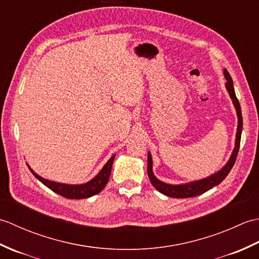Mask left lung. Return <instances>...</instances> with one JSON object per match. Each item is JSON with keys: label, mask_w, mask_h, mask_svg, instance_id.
<instances>
[{"label": "left lung", "mask_w": 259, "mask_h": 259, "mask_svg": "<svg viewBox=\"0 0 259 259\" xmlns=\"http://www.w3.org/2000/svg\"><path fill=\"white\" fill-rule=\"evenodd\" d=\"M224 74H225V78H226V80H227L226 89L229 93L230 98H232L233 103L236 108V111H237V117H238L237 134H236L235 148H234L232 156H230L228 162L226 163V166L223 167L222 170H219L218 172L209 176V177H207L205 179L192 181V183L184 184V185H169V184L162 183V181H160L155 177V175H153V172H152L151 155H150V152H148V167H147L148 171L147 172H148V176H149V179L151 181L152 186L155 187V188L159 192H161V194L166 195L168 197H172V198H189V197H195L198 195H201V194H203V192H206L209 189H211L212 187L221 184L222 181L227 177V175L229 174L230 170H232L234 163L236 161V158H237L238 150H239L241 130H243V117H241V109H240L239 101L235 93L232 76H230V74L228 73V71L226 69L224 70Z\"/></svg>", "instance_id": "1"}]
</instances>
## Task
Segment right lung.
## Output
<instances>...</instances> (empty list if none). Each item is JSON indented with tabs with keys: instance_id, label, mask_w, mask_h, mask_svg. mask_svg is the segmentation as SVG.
Wrapping results in <instances>:
<instances>
[{
	"instance_id": "right-lung-1",
	"label": "right lung",
	"mask_w": 259,
	"mask_h": 259,
	"mask_svg": "<svg viewBox=\"0 0 259 259\" xmlns=\"http://www.w3.org/2000/svg\"><path fill=\"white\" fill-rule=\"evenodd\" d=\"M114 156L109 159L108 162L104 164V167L101 169V171L99 172L95 178L88 181L87 184L82 185H65V184H60L56 183V181H50L45 178L40 177V176L36 175L33 170L29 167L31 172L35 176V177L41 181L43 185H46L48 188H50L52 191L57 192L60 196L69 198V199H83V198H89L91 196H95L99 194L104 187H106L108 180L110 178V175H111V168L114 160Z\"/></svg>"
}]
</instances>
